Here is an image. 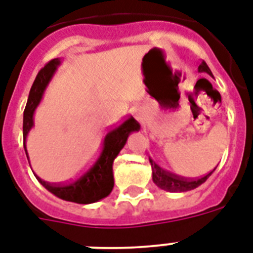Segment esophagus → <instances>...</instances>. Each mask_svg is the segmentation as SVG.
Returning <instances> with one entry per match:
<instances>
[{"mask_svg":"<svg viewBox=\"0 0 253 253\" xmlns=\"http://www.w3.org/2000/svg\"><path fill=\"white\" fill-rule=\"evenodd\" d=\"M133 115H134V117H136L137 120L138 121H141L142 120V115H141V112H139V110H133Z\"/></svg>","mask_w":253,"mask_h":253,"instance_id":"esophagus-1","label":"esophagus"}]
</instances>
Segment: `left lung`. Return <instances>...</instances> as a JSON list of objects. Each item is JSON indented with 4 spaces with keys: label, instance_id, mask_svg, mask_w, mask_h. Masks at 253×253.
<instances>
[{
    "label": "left lung",
    "instance_id": "obj_1",
    "mask_svg": "<svg viewBox=\"0 0 253 253\" xmlns=\"http://www.w3.org/2000/svg\"><path fill=\"white\" fill-rule=\"evenodd\" d=\"M199 72H207L208 74H211L209 66L207 65V62L203 61L199 65ZM150 161L151 169H153V181H154L159 188L165 189V191L169 192H185L191 191V189H195L199 185H201L203 183L207 181L208 177L211 175V172L204 175L203 177H197V179H187V177L177 176L175 173L167 172L165 169H162L158 165H155L154 162Z\"/></svg>",
    "mask_w": 253,
    "mask_h": 253
}]
</instances>
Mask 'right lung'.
Here are the masks:
<instances>
[{
    "instance_id": "1",
    "label": "right lung",
    "mask_w": 253,
    "mask_h": 253,
    "mask_svg": "<svg viewBox=\"0 0 253 253\" xmlns=\"http://www.w3.org/2000/svg\"><path fill=\"white\" fill-rule=\"evenodd\" d=\"M60 64L57 58L50 60L39 70L32 87L28 95L27 104L23 112V139H26L30 129L34 126V112L39 106L43 98L44 90L46 84L53 76L56 66ZM139 124L132 116L124 120L119 126L111 129L104 136L102 150L98 158L95 159L87 169H84L80 176L64 184L48 183L42 180L40 177L36 179L43 184L44 187L60 199L65 201H72L77 204H91L99 200L104 199L110 195L114 188V175H112V163L125 145L126 137L132 130H137ZM24 145V142H23ZM27 154V151H26Z\"/></svg>"
}]
</instances>
